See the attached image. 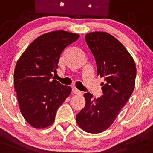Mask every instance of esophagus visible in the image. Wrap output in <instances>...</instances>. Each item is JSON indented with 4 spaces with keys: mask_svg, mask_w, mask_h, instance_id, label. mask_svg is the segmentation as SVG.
<instances>
[{
    "mask_svg": "<svg viewBox=\"0 0 153 153\" xmlns=\"http://www.w3.org/2000/svg\"><path fill=\"white\" fill-rule=\"evenodd\" d=\"M72 93H75V94H80L81 93L80 90H78L76 87H72Z\"/></svg>",
    "mask_w": 153,
    "mask_h": 153,
    "instance_id": "esophagus-1",
    "label": "esophagus"
}]
</instances>
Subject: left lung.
I'll return each instance as SVG.
<instances>
[{
  "mask_svg": "<svg viewBox=\"0 0 153 153\" xmlns=\"http://www.w3.org/2000/svg\"><path fill=\"white\" fill-rule=\"evenodd\" d=\"M85 39L96 60L98 75L105 81L101 97L93 99L90 93H84L86 105L76 121L84 131L100 133L111 126L132 94L136 66L125 47L111 34L93 32Z\"/></svg>",
  "mask_w": 153,
  "mask_h": 153,
  "instance_id": "obj_1",
  "label": "left lung"
}]
</instances>
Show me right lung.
Masks as SVG:
<instances>
[{"mask_svg": "<svg viewBox=\"0 0 153 153\" xmlns=\"http://www.w3.org/2000/svg\"><path fill=\"white\" fill-rule=\"evenodd\" d=\"M78 38V34L63 30L47 33L31 42L16 63L14 84L19 108L34 128L51 125L58 108L70 94L72 88L52 76L62 51Z\"/></svg>", "mask_w": 153, "mask_h": 153, "instance_id": "right-lung-1", "label": "right lung"}]
</instances>
